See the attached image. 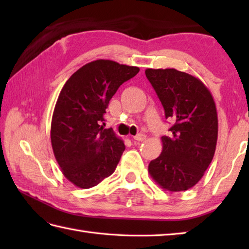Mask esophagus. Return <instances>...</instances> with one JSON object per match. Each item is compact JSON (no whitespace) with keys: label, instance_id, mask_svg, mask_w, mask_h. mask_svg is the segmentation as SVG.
I'll return each mask as SVG.
<instances>
[{"label":"esophagus","instance_id":"1","mask_svg":"<svg viewBox=\"0 0 249 249\" xmlns=\"http://www.w3.org/2000/svg\"><path fill=\"white\" fill-rule=\"evenodd\" d=\"M134 139L137 141H144L146 139V136L144 134H138L134 137Z\"/></svg>","mask_w":249,"mask_h":249}]
</instances>
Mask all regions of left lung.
Returning <instances> with one entry per match:
<instances>
[{"mask_svg": "<svg viewBox=\"0 0 249 249\" xmlns=\"http://www.w3.org/2000/svg\"><path fill=\"white\" fill-rule=\"evenodd\" d=\"M145 76L174 124L162 136V152L149 165L153 179L169 192L192 188L214 157L218 119L212 94L203 82L174 68H147Z\"/></svg>", "mask_w": 249, "mask_h": 249, "instance_id": "8db88e82", "label": "left lung"}]
</instances>
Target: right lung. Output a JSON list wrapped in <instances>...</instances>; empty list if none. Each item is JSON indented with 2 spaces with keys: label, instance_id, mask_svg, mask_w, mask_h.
Instances as JSON below:
<instances>
[{
  "label": "right lung",
  "instance_id": "right-lung-1",
  "mask_svg": "<svg viewBox=\"0 0 249 249\" xmlns=\"http://www.w3.org/2000/svg\"><path fill=\"white\" fill-rule=\"evenodd\" d=\"M139 67L110 60L88 63L63 87L51 121V144L64 177L79 188L96 186L115 170L125 150L112 128H105L106 109Z\"/></svg>",
  "mask_w": 249,
  "mask_h": 249
}]
</instances>
